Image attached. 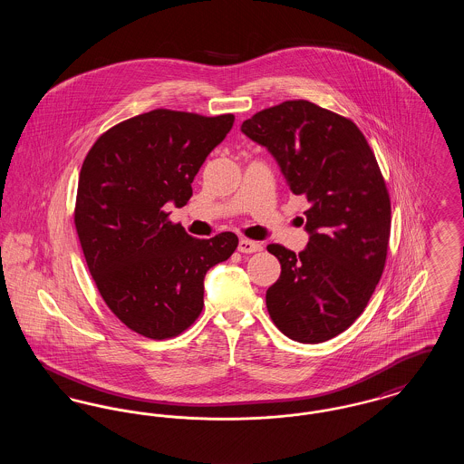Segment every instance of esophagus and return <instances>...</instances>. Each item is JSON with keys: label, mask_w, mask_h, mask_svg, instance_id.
<instances>
[{"label": "esophagus", "mask_w": 464, "mask_h": 464, "mask_svg": "<svg viewBox=\"0 0 464 464\" xmlns=\"http://www.w3.org/2000/svg\"><path fill=\"white\" fill-rule=\"evenodd\" d=\"M238 250L243 252V254H254V252H259V250H263V245L259 242H254V240H246V238H242L240 242H238Z\"/></svg>", "instance_id": "obj_1"}]
</instances>
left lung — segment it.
<instances>
[{"label":"left lung","mask_w":464,"mask_h":464,"mask_svg":"<svg viewBox=\"0 0 464 464\" xmlns=\"http://www.w3.org/2000/svg\"><path fill=\"white\" fill-rule=\"evenodd\" d=\"M242 132L308 201V246L295 254L267 245L282 265L266 292L267 313L297 343L329 341L363 313L386 265L392 201L374 151L350 118L303 99L256 112Z\"/></svg>","instance_id":"8db88e82"}]
</instances>
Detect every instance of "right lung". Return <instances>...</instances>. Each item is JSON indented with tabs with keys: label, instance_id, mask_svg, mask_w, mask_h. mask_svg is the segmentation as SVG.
Returning <instances> with one entry per match:
<instances>
[{
	"label": "right lung",
	"instance_id": "1",
	"mask_svg": "<svg viewBox=\"0 0 464 464\" xmlns=\"http://www.w3.org/2000/svg\"><path fill=\"white\" fill-rule=\"evenodd\" d=\"M233 114L153 110L102 133L78 179L74 226L90 275L108 308L130 331L170 339L203 309V278L231 257V231L199 240L169 219L221 144Z\"/></svg>",
	"mask_w": 464,
	"mask_h": 464
}]
</instances>
